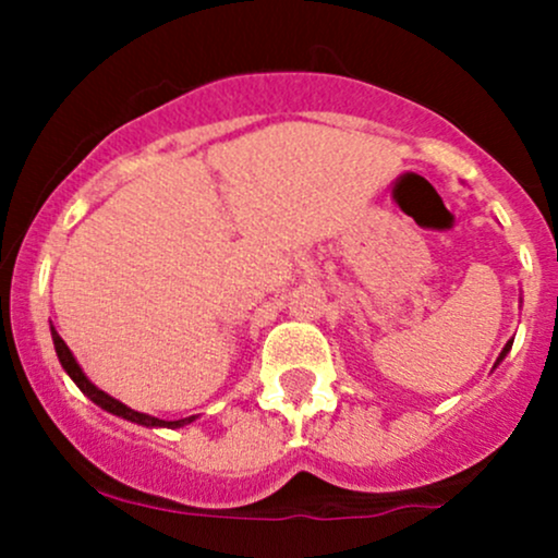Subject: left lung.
<instances>
[{
  "instance_id": "8db88e82",
  "label": "left lung",
  "mask_w": 558,
  "mask_h": 558,
  "mask_svg": "<svg viewBox=\"0 0 558 558\" xmlns=\"http://www.w3.org/2000/svg\"><path fill=\"white\" fill-rule=\"evenodd\" d=\"M511 343H514V338H511V341H506V345H504V351H501V354H498V360H496V364H493V369H496V367H498V364H501V362L506 360V354H509V351H511Z\"/></svg>"
}]
</instances>
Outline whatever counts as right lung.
Masks as SVG:
<instances>
[{
  "label": "right lung",
  "mask_w": 558,
  "mask_h": 558,
  "mask_svg": "<svg viewBox=\"0 0 558 558\" xmlns=\"http://www.w3.org/2000/svg\"><path fill=\"white\" fill-rule=\"evenodd\" d=\"M52 341H54L57 360H60L62 369H65V373L70 375V380H73L75 386H78V388L83 390V396H88V399H92V401L96 403V407H101V409H105V412L114 414V417L128 420V422H136V425H144V427H170V430H178V427L191 425V422H194V420L198 417V414H191V417H183V420H159V417H151V414L136 412V409L125 407L123 401L112 399L110 393H105V390L96 388L94 383L88 380L86 373H83V369H81L78 360H75V356H73V351L68 349V343L62 341L60 332L54 330V325H52Z\"/></svg>",
  "instance_id": "right-lung-1"
}]
</instances>
